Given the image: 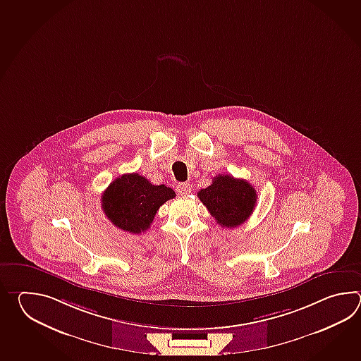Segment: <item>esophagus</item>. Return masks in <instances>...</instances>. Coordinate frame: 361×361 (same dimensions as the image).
Segmentation results:
<instances>
[{
	"label": "esophagus",
	"instance_id": "1",
	"mask_svg": "<svg viewBox=\"0 0 361 361\" xmlns=\"http://www.w3.org/2000/svg\"><path fill=\"white\" fill-rule=\"evenodd\" d=\"M191 184L190 183H179L177 185V191L180 196H187L188 193H191Z\"/></svg>",
	"mask_w": 361,
	"mask_h": 361
}]
</instances>
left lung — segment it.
I'll list each match as a JSON object with an SVG mask.
<instances>
[{
  "instance_id": "obj_1",
  "label": "left lung",
  "mask_w": 361,
  "mask_h": 361,
  "mask_svg": "<svg viewBox=\"0 0 361 361\" xmlns=\"http://www.w3.org/2000/svg\"><path fill=\"white\" fill-rule=\"evenodd\" d=\"M201 202L222 227L233 228L245 222L253 213L257 193L244 179L216 176L212 184L197 192Z\"/></svg>"
}]
</instances>
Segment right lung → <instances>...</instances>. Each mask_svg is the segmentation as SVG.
Returning a JSON list of instances; mask_svg holds the SVG:
<instances>
[{
	"label": "right lung",
	"mask_w": 361,
	"mask_h": 361,
	"mask_svg": "<svg viewBox=\"0 0 361 361\" xmlns=\"http://www.w3.org/2000/svg\"><path fill=\"white\" fill-rule=\"evenodd\" d=\"M176 192L165 184L154 185L137 173L116 178L102 195V209L117 228L140 233L149 228L157 210Z\"/></svg>",
	"instance_id": "obj_1"
}]
</instances>
